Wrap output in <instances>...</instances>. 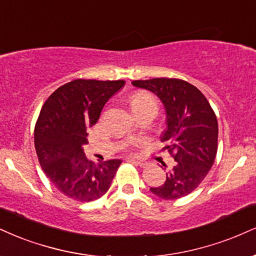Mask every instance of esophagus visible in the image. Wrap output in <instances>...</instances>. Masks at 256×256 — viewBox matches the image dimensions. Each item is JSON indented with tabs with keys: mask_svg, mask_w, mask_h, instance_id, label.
<instances>
[{
	"mask_svg": "<svg viewBox=\"0 0 256 256\" xmlns=\"http://www.w3.org/2000/svg\"><path fill=\"white\" fill-rule=\"evenodd\" d=\"M128 161L132 162V163H134V164H138V166H140V167H144V166L146 164V161H142V160L130 158V160H128Z\"/></svg>",
	"mask_w": 256,
	"mask_h": 256,
	"instance_id": "obj_1",
	"label": "esophagus"
}]
</instances>
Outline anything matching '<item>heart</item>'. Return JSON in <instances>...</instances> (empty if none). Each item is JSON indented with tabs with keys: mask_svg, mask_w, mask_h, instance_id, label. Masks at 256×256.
Returning <instances> with one entry per match:
<instances>
[{
	"mask_svg": "<svg viewBox=\"0 0 256 256\" xmlns=\"http://www.w3.org/2000/svg\"><path fill=\"white\" fill-rule=\"evenodd\" d=\"M130 104L132 110H134H134L146 108V107H150V106L156 107V108H158V104H156L155 98H154L149 93H146V92H143V90L136 92V93L131 95Z\"/></svg>",
	"mask_w": 256,
	"mask_h": 256,
	"instance_id": "heart-1",
	"label": "heart"
}]
</instances>
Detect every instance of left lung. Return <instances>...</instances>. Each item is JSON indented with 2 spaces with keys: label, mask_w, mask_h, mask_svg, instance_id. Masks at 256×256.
Returning a JSON list of instances; mask_svg holds the SVG:
<instances>
[{
  "label": "left lung",
  "mask_w": 256,
  "mask_h": 256,
  "mask_svg": "<svg viewBox=\"0 0 256 256\" xmlns=\"http://www.w3.org/2000/svg\"><path fill=\"white\" fill-rule=\"evenodd\" d=\"M132 84L152 92L162 101L167 116V130L161 137L166 144L163 150L176 161L163 184L150 190L166 200L182 198L202 184L216 158V114L204 94L184 80H138Z\"/></svg>",
  "instance_id": "left-lung-1"
}]
</instances>
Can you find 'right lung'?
I'll return each mask as SVG.
<instances>
[{"label": "right lung", "instance_id": "add662e5", "mask_svg": "<svg viewBox=\"0 0 256 256\" xmlns=\"http://www.w3.org/2000/svg\"><path fill=\"white\" fill-rule=\"evenodd\" d=\"M125 81L74 80L60 86L42 104L34 128L40 166L64 196L87 202L108 190L120 160L94 163L83 152L88 128L96 124L104 104Z\"/></svg>", "mask_w": 256, "mask_h": 256}]
</instances>
